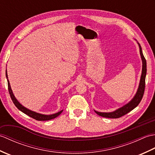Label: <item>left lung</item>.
Here are the masks:
<instances>
[{"label":"left lung","instance_id":"obj_1","mask_svg":"<svg viewBox=\"0 0 155 155\" xmlns=\"http://www.w3.org/2000/svg\"><path fill=\"white\" fill-rule=\"evenodd\" d=\"M137 44L139 45V47L140 54L141 60H142L143 67H142V73H141V76H140L139 85V87H138V89L135 95H134V97L129 102H128V103H127L126 104H124V106L120 107L119 108H118V109L115 110L113 112H109V113H102V112H98L94 110L95 113H96L98 115H99V116L105 117V118H120L121 117L124 116V114L129 113L130 111L133 110L134 108H136L140 103V101L142 100V98L144 94V87H145V78H146V74H147V61L143 55L142 48H141L140 44L138 42H137Z\"/></svg>","mask_w":155,"mask_h":155}]
</instances>
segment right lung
I'll return each mask as SVG.
<instances>
[{
    "instance_id": "right-lung-1",
    "label": "right lung",
    "mask_w": 155,
    "mask_h": 155,
    "mask_svg": "<svg viewBox=\"0 0 155 155\" xmlns=\"http://www.w3.org/2000/svg\"><path fill=\"white\" fill-rule=\"evenodd\" d=\"M6 79H7V82H8V88L9 94H10V96H11V99L13 102V103L15 104L16 108H17L18 110L22 111L23 113L27 114L28 116L35 118V120L44 121V120H48L53 119V118L57 117L58 115H60L62 113V112L63 111V110H62L59 111V112H58V113H54V114H41L38 113H36V112H35V111H32L30 109H28V108H26L25 107H24L23 105H22L21 103H19L18 101L16 99V97H15L14 94H13V92L11 89V84H10V82H9L8 78V74H7V71H6Z\"/></svg>"
}]
</instances>
